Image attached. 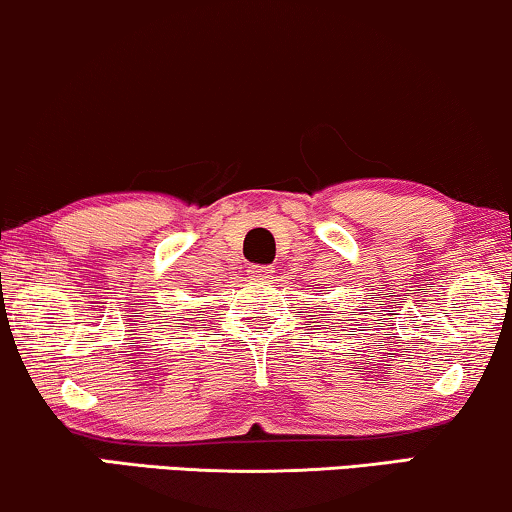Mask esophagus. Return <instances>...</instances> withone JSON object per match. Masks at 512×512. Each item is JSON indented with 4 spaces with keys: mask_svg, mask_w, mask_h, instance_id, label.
<instances>
[{
    "mask_svg": "<svg viewBox=\"0 0 512 512\" xmlns=\"http://www.w3.org/2000/svg\"><path fill=\"white\" fill-rule=\"evenodd\" d=\"M270 272H272L270 265H251V268H249V275L256 277V279L270 277Z\"/></svg>",
    "mask_w": 512,
    "mask_h": 512,
    "instance_id": "1",
    "label": "esophagus"
}]
</instances>
